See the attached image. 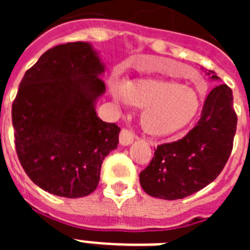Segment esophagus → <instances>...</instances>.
I'll return each instance as SVG.
<instances>
[{"label": "esophagus", "mask_w": 250, "mask_h": 250, "mask_svg": "<svg viewBox=\"0 0 250 250\" xmlns=\"http://www.w3.org/2000/svg\"><path fill=\"white\" fill-rule=\"evenodd\" d=\"M135 139V135H134V132L131 130L127 129H123L120 132V144L124 145V146H126V145H130Z\"/></svg>", "instance_id": "1"}]
</instances>
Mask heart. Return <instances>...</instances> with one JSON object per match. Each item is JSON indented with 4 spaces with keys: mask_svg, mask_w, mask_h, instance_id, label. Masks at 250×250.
Listing matches in <instances>:
<instances>
[{
    "mask_svg": "<svg viewBox=\"0 0 250 250\" xmlns=\"http://www.w3.org/2000/svg\"><path fill=\"white\" fill-rule=\"evenodd\" d=\"M115 99L124 98L141 109V127L152 138L173 135L195 119L202 106V95L195 87L163 77L135 79L112 86Z\"/></svg>",
    "mask_w": 250,
    "mask_h": 250,
    "instance_id": "b5f03b06",
    "label": "heart"
}]
</instances>
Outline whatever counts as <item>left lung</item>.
Instances as JSON below:
<instances>
[{
    "label": "left lung",
    "instance_id": "8db88e82",
    "mask_svg": "<svg viewBox=\"0 0 250 250\" xmlns=\"http://www.w3.org/2000/svg\"><path fill=\"white\" fill-rule=\"evenodd\" d=\"M207 75L220 80L210 70ZM237 120L231 89L225 83L215 86L205 99L195 126L180 140L156 147L150 164L140 173L145 193L176 200L210 184L230 155Z\"/></svg>",
    "mask_w": 250,
    "mask_h": 250
}]
</instances>
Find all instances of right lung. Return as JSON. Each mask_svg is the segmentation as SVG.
Masks as SVG:
<instances>
[{"label": "right lung", "mask_w": 250, "mask_h": 250, "mask_svg": "<svg viewBox=\"0 0 250 250\" xmlns=\"http://www.w3.org/2000/svg\"><path fill=\"white\" fill-rule=\"evenodd\" d=\"M105 71L89 42L50 48L26 71L12 104L19 160L45 191L83 198L98 188L104 159L119 144L120 127L95 105L105 94Z\"/></svg>", "instance_id": "1"}]
</instances>
